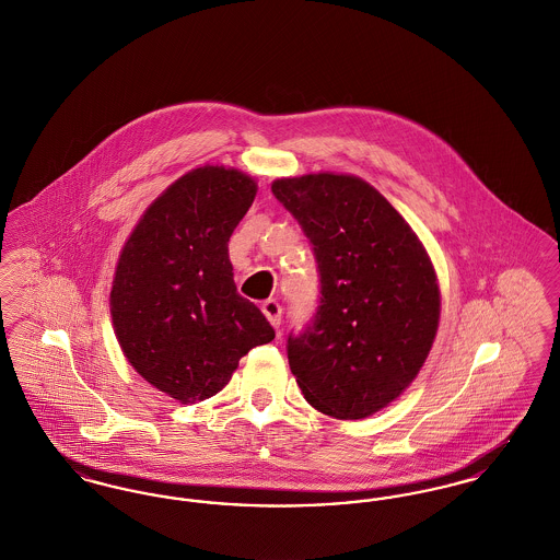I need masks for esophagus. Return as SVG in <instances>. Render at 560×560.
Here are the masks:
<instances>
[{
	"instance_id": "1",
	"label": "esophagus",
	"mask_w": 560,
	"mask_h": 560,
	"mask_svg": "<svg viewBox=\"0 0 560 560\" xmlns=\"http://www.w3.org/2000/svg\"><path fill=\"white\" fill-rule=\"evenodd\" d=\"M262 313H265V317L270 320V325H272L275 329H279V325H281V313H283L281 304H279L277 300H265V302H262Z\"/></svg>"
}]
</instances>
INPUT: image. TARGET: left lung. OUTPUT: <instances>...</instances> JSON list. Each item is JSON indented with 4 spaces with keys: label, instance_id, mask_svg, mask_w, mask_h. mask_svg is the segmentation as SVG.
Listing matches in <instances>:
<instances>
[{
    "label": "left lung",
    "instance_id": "obj_1",
    "mask_svg": "<svg viewBox=\"0 0 560 560\" xmlns=\"http://www.w3.org/2000/svg\"><path fill=\"white\" fill-rule=\"evenodd\" d=\"M313 245L319 306L288 336L306 400L340 420L368 418L413 382L439 327V285L424 245L375 188L354 176L272 183Z\"/></svg>",
    "mask_w": 560,
    "mask_h": 560
}]
</instances>
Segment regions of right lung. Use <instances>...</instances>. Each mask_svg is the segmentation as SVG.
<instances>
[{"label": "right lung", "mask_w": 560, "mask_h": 560, "mask_svg": "<svg viewBox=\"0 0 560 560\" xmlns=\"http://www.w3.org/2000/svg\"><path fill=\"white\" fill-rule=\"evenodd\" d=\"M256 197L237 170L188 172L147 210L126 243L110 315L124 354L149 384L180 402L213 397L240 359L275 329L237 292L229 240Z\"/></svg>", "instance_id": "add662e5"}]
</instances>
